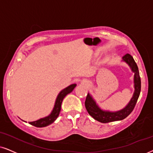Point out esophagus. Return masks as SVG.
Instances as JSON below:
<instances>
[{"instance_id": "esophagus-1", "label": "esophagus", "mask_w": 153, "mask_h": 153, "mask_svg": "<svg viewBox=\"0 0 153 153\" xmlns=\"http://www.w3.org/2000/svg\"><path fill=\"white\" fill-rule=\"evenodd\" d=\"M81 84L88 86L89 85H90V83H89V81L88 80H87L86 79H84V80H82V81H81Z\"/></svg>"}]
</instances>
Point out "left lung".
Wrapping results in <instances>:
<instances>
[{"mask_svg":"<svg viewBox=\"0 0 153 153\" xmlns=\"http://www.w3.org/2000/svg\"><path fill=\"white\" fill-rule=\"evenodd\" d=\"M122 61H124L128 65L133 73H134L133 77V84H134V92L133 97L127 105L122 109L117 111H110L104 110L99 107L95 100L90 93L88 94L85 105L87 111L91 117H92L97 121L101 123H109L111 121H121L126 118L134 109L135 106L140 95L141 82L140 75H139L138 68L134 59L129 53H126L122 57Z\"/></svg>","mask_w":153,"mask_h":153,"instance_id":"8db88e82","label":"left lung"}]
</instances>
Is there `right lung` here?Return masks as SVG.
Wrapping results in <instances>:
<instances>
[{
  "label": "right lung",
  "mask_w": 153,
  "mask_h": 153,
  "mask_svg": "<svg viewBox=\"0 0 153 153\" xmlns=\"http://www.w3.org/2000/svg\"><path fill=\"white\" fill-rule=\"evenodd\" d=\"M76 85V84H72L61 90V92H59V94H58L55 104H54V107L53 108V109H52L51 114H50L49 115H48L47 117L42 118V119L36 120V121H32V122H29L30 124L36 127H45L54 122V121H55V120L57 119V117H59L60 111H61V104H62L63 98H64L68 94L71 93ZM25 122H26V121H25Z\"/></svg>",
  "instance_id": "add662e5"
}]
</instances>
